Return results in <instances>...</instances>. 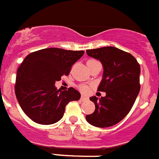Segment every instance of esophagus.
I'll return each instance as SVG.
<instances>
[{
  "label": "esophagus",
  "instance_id": "34e87169",
  "mask_svg": "<svg viewBox=\"0 0 159 159\" xmlns=\"http://www.w3.org/2000/svg\"><path fill=\"white\" fill-rule=\"evenodd\" d=\"M87 99H88V98H87L86 96H82V97H81V100H82V101H87Z\"/></svg>",
  "mask_w": 159,
  "mask_h": 159
}]
</instances>
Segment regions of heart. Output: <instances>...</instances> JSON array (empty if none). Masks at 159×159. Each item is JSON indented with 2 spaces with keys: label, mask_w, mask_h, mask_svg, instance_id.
Instances as JSON below:
<instances>
[{
  "label": "heart",
  "mask_w": 159,
  "mask_h": 159,
  "mask_svg": "<svg viewBox=\"0 0 159 159\" xmlns=\"http://www.w3.org/2000/svg\"><path fill=\"white\" fill-rule=\"evenodd\" d=\"M91 61V60H89ZM88 62V61H87ZM80 90L82 91V92H88V90H89V87H87V86H85V85H82L80 87Z\"/></svg>",
  "instance_id": "b5f03b06"
}]
</instances>
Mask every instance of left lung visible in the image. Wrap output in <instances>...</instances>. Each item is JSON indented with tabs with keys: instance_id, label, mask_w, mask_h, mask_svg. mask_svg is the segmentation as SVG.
Here are the masks:
<instances>
[{
	"instance_id": "left-lung-1",
	"label": "left lung",
	"mask_w": 159,
	"mask_h": 159,
	"mask_svg": "<svg viewBox=\"0 0 159 159\" xmlns=\"http://www.w3.org/2000/svg\"><path fill=\"white\" fill-rule=\"evenodd\" d=\"M87 53L103 66L97 91L106 92V96L90 97L96 109L86 120L100 128L115 125L128 115L138 97L140 66L130 53L111 46L88 49Z\"/></svg>"
}]
</instances>
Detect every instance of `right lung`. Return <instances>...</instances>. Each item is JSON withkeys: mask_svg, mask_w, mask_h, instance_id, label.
Wrapping results in <instances>:
<instances>
[{"mask_svg": "<svg viewBox=\"0 0 159 159\" xmlns=\"http://www.w3.org/2000/svg\"><path fill=\"white\" fill-rule=\"evenodd\" d=\"M83 54L84 51L49 48L26 56L17 70L15 92L21 109L32 120L40 125L56 123L69 102L80 99L81 94L73 87L62 92L54 84L62 75L69 74Z\"/></svg>", "mask_w": 159, "mask_h": 159, "instance_id": "1", "label": "right lung"}]
</instances>
